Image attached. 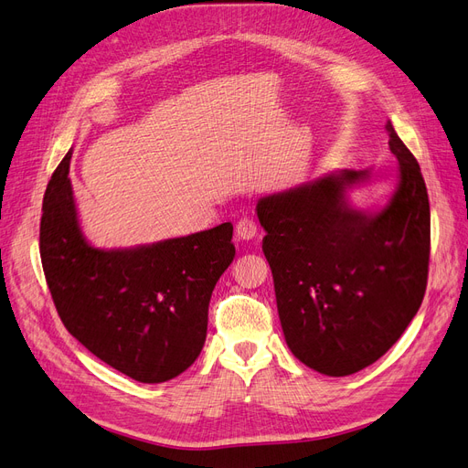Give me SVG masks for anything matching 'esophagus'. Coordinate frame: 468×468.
<instances>
[{
    "mask_svg": "<svg viewBox=\"0 0 468 468\" xmlns=\"http://www.w3.org/2000/svg\"><path fill=\"white\" fill-rule=\"evenodd\" d=\"M257 230H260V229H257V222L253 218H248V217L239 218L238 224H236V234L241 239H253L257 236Z\"/></svg>",
    "mask_w": 468,
    "mask_h": 468,
    "instance_id": "obj_1",
    "label": "esophagus"
}]
</instances>
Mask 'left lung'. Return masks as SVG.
I'll use <instances>...</instances> for the list:
<instances>
[{
  "mask_svg": "<svg viewBox=\"0 0 468 468\" xmlns=\"http://www.w3.org/2000/svg\"><path fill=\"white\" fill-rule=\"evenodd\" d=\"M399 186L379 211H358L346 189L372 170H341L257 201L282 333L294 356L343 378L379 360L424 300L430 201L420 166L391 122Z\"/></svg>",
  "mask_w": 468,
  "mask_h": 468,
  "instance_id": "8db88e82",
  "label": "left lung"
}]
</instances>
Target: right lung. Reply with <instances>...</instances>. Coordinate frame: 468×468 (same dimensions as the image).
Wrapping results in <instances>:
<instances>
[{"label": "right lung", "instance_id": "obj_1", "mask_svg": "<svg viewBox=\"0 0 468 468\" xmlns=\"http://www.w3.org/2000/svg\"><path fill=\"white\" fill-rule=\"evenodd\" d=\"M71 151L46 187L40 260L66 329L118 372L163 383L196 362L213 288L232 263V224L130 250H99L79 227Z\"/></svg>", "mask_w": 468, "mask_h": 468}]
</instances>
